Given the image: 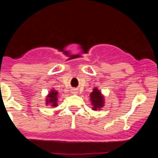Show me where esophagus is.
I'll list each match as a JSON object with an SVG mask.
<instances>
[{
    "label": "esophagus",
    "mask_w": 158,
    "mask_h": 158,
    "mask_svg": "<svg viewBox=\"0 0 158 158\" xmlns=\"http://www.w3.org/2000/svg\"><path fill=\"white\" fill-rule=\"evenodd\" d=\"M73 93H77V92L76 89H73Z\"/></svg>",
    "instance_id": "1"
}]
</instances>
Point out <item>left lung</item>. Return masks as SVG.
<instances>
[{"instance_id": "left-lung-1", "label": "left lung", "mask_w": 158, "mask_h": 158, "mask_svg": "<svg viewBox=\"0 0 158 158\" xmlns=\"http://www.w3.org/2000/svg\"><path fill=\"white\" fill-rule=\"evenodd\" d=\"M90 100H91L92 105H93V110H94V111L100 110L102 107H104V96L97 88H95L93 89V93H91V94H90Z\"/></svg>"}]
</instances>
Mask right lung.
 <instances>
[{"mask_svg": "<svg viewBox=\"0 0 158 158\" xmlns=\"http://www.w3.org/2000/svg\"><path fill=\"white\" fill-rule=\"evenodd\" d=\"M58 92L55 91L54 89H52L47 96V100H46L47 101V103H46L47 105L51 104L52 107H55L56 106H58Z\"/></svg>", "mask_w": 158, "mask_h": 158, "instance_id": "obj_1", "label": "right lung"}]
</instances>
